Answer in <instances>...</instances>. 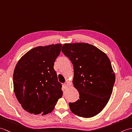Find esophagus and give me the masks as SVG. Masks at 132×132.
I'll return each mask as SVG.
<instances>
[{
    "instance_id": "esophagus-1",
    "label": "esophagus",
    "mask_w": 132,
    "mask_h": 132,
    "mask_svg": "<svg viewBox=\"0 0 132 132\" xmlns=\"http://www.w3.org/2000/svg\"><path fill=\"white\" fill-rule=\"evenodd\" d=\"M63 85L65 86L66 87H69V83L68 82H66L65 83L63 84Z\"/></svg>"
}]
</instances>
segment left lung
I'll use <instances>...</instances> for the list:
<instances>
[{
    "instance_id": "1",
    "label": "left lung",
    "mask_w": 132,
    "mask_h": 132,
    "mask_svg": "<svg viewBox=\"0 0 132 132\" xmlns=\"http://www.w3.org/2000/svg\"><path fill=\"white\" fill-rule=\"evenodd\" d=\"M62 51L73 64L72 83L79 94V99L69 103L70 109L85 118L97 115L108 103L115 82L110 60L105 53L87 43L64 44Z\"/></svg>"
}]
</instances>
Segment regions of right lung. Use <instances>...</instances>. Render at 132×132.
Listing matches in <instances>:
<instances>
[{
    "mask_svg": "<svg viewBox=\"0 0 132 132\" xmlns=\"http://www.w3.org/2000/svg\"><path fill=\"white\" fill-rule=\"evenodd\" d=\"M61 44L34 47L22 56L14 70V92L27 112L50 113L62 96V86L54 69Z\"/></svg>",
    "mask_w": 132,
    "mask_h": 132,
    "instance_id": "1",
    "label": "right lung"
}]
</instances>
